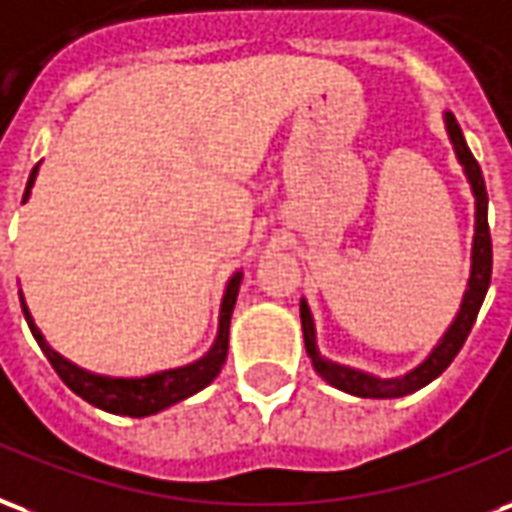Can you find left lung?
<instances>
[{
	"label": "left lung",
	"instance_id": "8db88e82",
	"mask_svg": "<svg viewBox=\"0 0 512 512\" xmlns=\"http://www.w3.org/2000/svg\"><path fill=\"white\" fill-rule=\"evenodd\" d=\"M445 125L447 136L453 141L455 158L464 166V174L472 185L475 193V240H472V270H469V283H466L464 300L461 308L455 313L453 324L447 327V333L442 335V341L436 343L431 354L425 357L423 363L412 368L409 374L395 376V379H379L374 374H365L360 368H349V365L333 363L319 352L316 346V327H313V316L308 302L300 300V319H302V335H305V352L311 357L316 374L322 376L324 382H330L333 387L343 390V393L357 395V398H401L414 390H420L428 382H434L436 376L445 371L447 365L453 363L455 354L461 352L466 335L472 330V324L477 319V311L486 300L488 283H491V231H488V193H486V179L483 171L477 166L475 155L466 147V138L458 128V122L450 111H445Z\"/></svg>",
	"mask_w": 512,
	"mask_h": 512
}]
</instances>
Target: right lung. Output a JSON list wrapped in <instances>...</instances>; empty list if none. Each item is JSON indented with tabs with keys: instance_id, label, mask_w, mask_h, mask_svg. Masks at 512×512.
Listing matches in <instances>:
<instances>
[{
	"instance_id": "1",
	"label": "right lung",
	"mask_w": 512,
	"mask_h": 512,
	"mask_svg": "<svg viewBox=\"0 0 512 512\" xmlns=\"http://www.w3.org/2000/svg\"><path fill=\"white\" fill-rule=\"evenodd\" d=\"M37 163L32 174H29V182H26L24 201L29 199L32 193V185H35ZM242 272H234L226 283V294H223V302H220V319H218V338L212 343V349L201 360L190 365H182V368H169V371H160V374L141 376V379H114V376H100L92 374V371H84L78 368L76 363L65 360L62 354L54 352L48 341L43 338V333L37 330L32 313L26 308L24 294H21V308H24V319L29 324V330L35 335L37 346L43 349V354L48 357V363L54 365V371L59 374V379L73 390L76 395H81L87 404L98 406L103 412L111 414H128V417H147V414H155L160 409H169L171 404L177 401H185L190 395H196L199 390H204L207 384L220 374V368L226 363V352H229V324H231V311H234V302H237V292H240Z\"/></svg>"
}]
</instances>
